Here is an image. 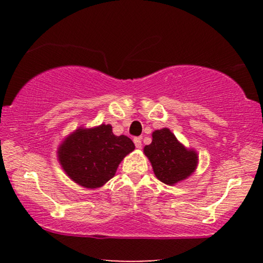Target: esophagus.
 Wrapping results in <instances>:
<instances>
[{"instance_id": "esophagus-1", "label": "esophagus", "mask_w": 263, "mask_h": 263, "mask_svg": "<svg viewBox=\"0 0 263 263\" xmlns=\"http://www.w3.org/2000/svg\"><path fill=\"white\" fill-rule=\"evenodd\" d=\"M133 142H135L137 148H141V139H140V138H135V139H133Z\"/></svg>"}]
</instances>
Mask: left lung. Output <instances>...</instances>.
I'll list each match as a JSON object with an SVG mask.
<instances>
[{
    "label": "left lung",
    "mask_w": 263,
    "mask_h": 263,
    "mask_svg": "<svg viewBox=\"0 0 263 263\" xmlns=\"http://www.w3.org/2000/svg\"><path fill=\"white\" fill-rule=\"evenodd\" d=\"M144 154L152 164L157 179L167 185L188 179L198 164L197 152L186 148L167 127L152 133V142L145 146Z\"/></svg>",
    "instance_id": "left-lung-1"
}]
</instances>
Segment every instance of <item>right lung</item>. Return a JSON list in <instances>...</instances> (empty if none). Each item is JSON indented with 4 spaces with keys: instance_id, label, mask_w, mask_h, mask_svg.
I'll return each instance as SVG.
<instances>
[{
    "instance_id": "right-lung-1",
    "label": "right lung",
    "mask_w": 263,
    "mask_h": 263,
    "mask_svg": "<svg viewBox=\"0 0 263 263\" xmlns=\"http://www.w3.org/2000/svg\"><path fill=\"white\" fill-rule=\"evenodd\" d=\"M136 148L130 138L115 136L110 124L80 126L58 146L61 168L80 186L96 189L112 179L123 159Z\"/></svg>"
}]
</instances>
